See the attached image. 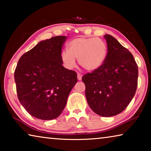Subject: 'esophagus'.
Masks as SVG:
<instances>
[{
	"label": "esophagus",
	"instance_id": "1",
	"mask_svg": "<svg viewBox=\"0 0 151 151\" xmlns=\"http://www.w3.org/2000/svg\"><path fill=\"white\" fill-rule=\"evenodd\" d=\"M82 76H83V75H82L81 73H77V78L78 81L82 80Z\"/></svg>",
	"mask_w": 151,
	"mask_h": 151
}]
</instances>
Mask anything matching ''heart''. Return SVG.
Segmentation results:
<instances>
[{"instance_id": "1", "label": "heart", "mask_w": 151, "mask_h": 151, "mask_svg": "<svg viewBox=\"0 0 151 151\" xmlns=\"http://www.w3.org/2000/svg\"><path fill=\"white\" fill-rule=\"evenodd\" d=\"M68 50L60 52V58L66 68L72 69L76 65L75 58L82 67L88 71L99 69L105 60L106 43L95 37H79L68 43Z\"/></svg>"}]
</instances>
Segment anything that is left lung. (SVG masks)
I'll return each instance as SVG.
<instances>
[{
  "label": "left lung",
  "mask_w": 151,
  "mask_h": 151,
  "mask_svg": "<svg viewBox=\"0 0 151 151\" xmlns=\"http://www.w3.org/2000/svg\"><path fill=\"white\" fill-rule=\"evenodd\" d=\"M107 42L105 60L99 69L82 77L90 108L102 116L121 113L131 103L138 85L137 64L129 50L111 35Z\"/></svg>",
  "instance_id": "1"
}]
</instances>
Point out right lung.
<instances>
[{"instance_id":"right-lung-1","label":"right lung","mask_w":151,"mask_h":151,"mask_svg":"<svg viewBox=\"0 0 151 151\" xmlns=\"http://www.w3.org/2000/svg\"><path fill=\"white\" fill-rule=\"evenodd\" d=\"M66 38L57 36L38 43L21 56L15 68L18 99L35 118H57L77 83L76 73L64 67L60 58Z\"/></svg>"}]
</instances>
